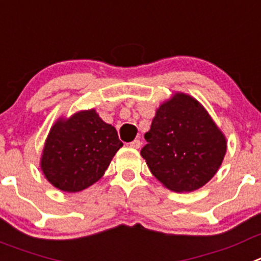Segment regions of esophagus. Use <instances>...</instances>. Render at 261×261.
I'll return each instance as SVG.
<instances>
[{
    "label": "esophagus",
    "mask_w": 261,
    "mask_h": 261,
    "mask_svg": "<svg viewBox=\"0 0 261 261\" xmlns=\"http://www.w3.org/2000/svg\"><path fill=\"white\" fill-rule=\"evenodd\" d=\"M129 146L133 147V149H140V147H141V141L140 140L132 141V142L129 143Z\"/></svg>",
    "instance_id": "1"
}]
</instances>
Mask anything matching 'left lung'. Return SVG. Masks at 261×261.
Returning a JSON list of instances; mask_svg holds the SVG:
<instances>
[{"instance_id":"left-lung-1","label":"left lung","mask_w":261,"mask_h":261,"mask_svg":"<svg viewBox=\"0 0 261 261\" xmlns=\"http://www.w3.org/2000/svg\"><path fill=\"white\" fill-rule=\"evenodd\" d=\"M141 150L147 167L169 190L202 188L220 168L226 140L208 112L193 97L176 93L156 110Z\"/></svg>"}]
</instances>
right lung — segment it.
I'll return each instance as SVG.
<instances>
[{
	"instance_id": "1",
	"label": "right lung",
	"mask_w": 261,
	"mask_h": 261,
	"mask_svg": "<svg viewBox=\"0 0 261 261\" xmlns=\"http://www.w3.org/2000/svg\"><path fill=\"white\" fill-rule=\"evenodd\" d=\"M123 142L95 110L59 119L50 129L41 169L53 186L67 193L89 188L103 176Z\"/></svg>"
}]
</instances>
